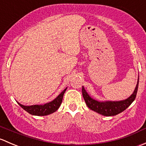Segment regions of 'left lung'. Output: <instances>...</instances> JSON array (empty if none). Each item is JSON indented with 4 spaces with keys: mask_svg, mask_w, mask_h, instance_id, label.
<instances>
[{
    "mask_svg": "<svg viewBox=\"0 0 146 146\" xmlns=\"http://www.w3.org/2000/svg\"><path fill=\"white\" fill-rule=\"evenodd\" d=\"M139 76L138 78L137 84L133 94L125 100H119V101H111V100L100 101L93 98L87 93L84 86H82V95L86 104L88 107V108L104 116H115L125 110L135 100L137 94L138 87H139Z\"/></svg>",
    "mask_w": 146,
    "mask_h": 146,
    "instance_id": "obj_1",
    "label": "left lung"
}]
</instances>
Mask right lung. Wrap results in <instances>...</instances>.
<instances>
[{"label":"right lung","mask_w":146,"mask_h":146,"mask_svg":"<svg viewBox=\"0 0 146 146\" xmlns=\"http://www.w3.org/2000/svg\"><path fill=\"white\" fill-rule=\"evenodd\" d=\"M66 90H67V88L58 97L55 98L52 101L46 103V104L33 105V106H27L20 104L18 102L17 103L21 108H23L25 111H27L31 115H36V116H46V115H50L58 110L62 103L63 96H64Z\"/></svg>","instance_id":"obj_1"}]
</instances>
